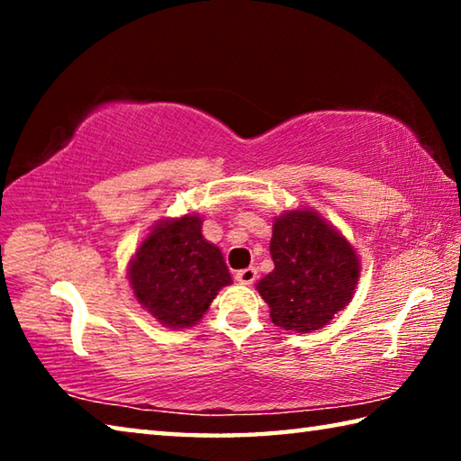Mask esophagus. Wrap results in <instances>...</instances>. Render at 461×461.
Listing matches in <instances>:
<instances>
[{"label": "esophagus", "mask_w": 461, "mask_h": 461, "mask_svg": "<svg viewBox=\"0 0 461 461\" xmlns=\"http://www.w3.org/2000/svg\"><path fill=\"white\" fill-rule=\"evenodd\" d=\"M258 278V270L256 268H244L236 272V280L240 285H254Z\"/></svg>", "instance_id": "esophagus-1"}]
</instances>
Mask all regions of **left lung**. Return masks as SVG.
<instances>
[{"label":"left lung","instance_id":"8db88e82","mask_svg":"<svg viewBox=\"0 0 461 461\" xmlns=\"http://www.w3.org/2000/svg\"><path fill=\"white\" fill-rule=\"evenodd\" d=\"M270 254L275 270L256 288L275 325L296 333L317 331L352 301L360 278L356 249L313 209L276 217Z\"/></svg>","mask_w":461,"mask_h":461}]
</instances>
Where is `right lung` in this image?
Masks as SVG:
<instances>
[{"instance_id": "right-lung-1", "label": "right lung", "mask_w": 461, "mask_h": 461, "mask_svg": "<svg viewBox=\"0 0 461 461\" xmlns=\"http://www.w3.org/2000/svg\"><path fill=\"white\" fill-rule=\"evenodd\" d=\"M199 215L160 220L130 260L134 296L156 321L183 330L199 321L223 286L231 285L221 249L201 233Z\"/></svg>"}]
</instances>
